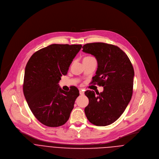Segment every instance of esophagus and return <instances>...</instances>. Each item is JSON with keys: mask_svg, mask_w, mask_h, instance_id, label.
I'll list each match as a JSON object with an SVG mask.
<instances>
[{"mask_svg": "<svg viewBox=\"0 0 159 159\" xmlns=\"http://www.w3.org/2000/svg\"><path fill=\"white\" fill-rule=\"evenodd\" d=\"M79 93H80V95H84V90H82V89H80V90H79Z\"/></svg>", "mask_w": 159, "mask_h": 159, "instance_id": "1", "label": "esophagus"}]
</instances>
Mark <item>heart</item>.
<instances>
[{
	"instance_id": "obj_1",
	"label": "heart",
	"mask_w": 159,
	"mask_h": 159,
	"mask_svg": "<svg viewBox=\"0 0 159 159\" xmlns=\"http://www.w3.org/2000/svg\"><path fill=\"white\" fill-rule=\"evenodd\" d=\"M93 58V57H90V56H88V57H85L83 60H86V59H90V58Z\"/></svg>"
}]
</instances>
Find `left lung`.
<instances>
[{
	"mask_svg": "<svg viewBox=\"0 0 159 159\" xmlns=\"http://www.w3.org/2000/svg\"><path fill=\"white\" fill-rule=\"evenodd\" d=\"M82 51L94 55L98 69L92 83L104 87L96 96L93 90L85 95L89 104L84 111L87 120L96 126H107L116 121L129 104L133 87L134 69L126 54L117 46L104 43L84 44Z\"/></svg>",
	"mask_w": 159,
	"mask_h": 159,
	"instance_id": "1",
	"label": "left lung"
}]
</instances>
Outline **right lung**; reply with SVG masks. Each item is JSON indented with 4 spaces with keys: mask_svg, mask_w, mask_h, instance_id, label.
I'll return each mask as SVG.
<instances>
[{
    "mask_svg": "<svg viewBox=\"0 0 159 159\" xmlns=\"http://www.w3.org/2000/svg\"><path fill=\"white\" fill-rule=\"evenodd\" d=\"M82 47L50 44L35 52L26 64L24 95L33 114L44 125L58 127L69 119L79 91L75 86L64 91L58 84Z\"/></svg>",
    "mask_w": 159,
    "mask_h": 159,
    "instance_id": "add662e5",
    "label": "right lung"
}]
</instances>
